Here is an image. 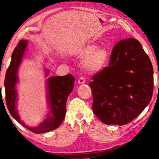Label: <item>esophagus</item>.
Here are the masks:
<instances>
[{"mask_svg": "<svg viewBox=\"0 0 159 159\" xmlns=\"http://www.w3.org/2000/svg\"><path fill=\"white\" fill-rule=\"evenodd\" d=\"M85 80L83 77H80V79L78 80V83H79V84H83V83H85Z\"/></svg>", "mask_w": 159, "mask_h": 159, "instance_id": "esophagus-1", "label": "esophagus"}]
</instances>
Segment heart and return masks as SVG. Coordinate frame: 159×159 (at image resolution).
<instances>
[{
  "label": "heart",
  "mask_w": 159,
  "mask_h": 159,
  "mask_svg": "<svg viewBox=\"0 0 159 159\" xmlns=\"http://www.w3.org/2000/svg\"><path fill=\"white\" fill-rule=\"evenodd\" d=\"M95 43H88L78 50L77 55L85 59L84 66L88 71L98 72L104 69L109 59V53L105 48H98Z\"/></svg>",
  "instance_id": "heart-1"
}]
</instances>
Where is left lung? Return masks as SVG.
<instances>
[{
    "label": "left lung",
    "instance_id": "left-lung-1",
    "mask_svg": "<svg viewBox=\"0 0 159 159\" xmlns=\"http://www.w3.org/2000/svg\"><path fill=\"white\" fill-rule=\"evenodd\" d=\"M154 73L149 57L138 40L115 45L108 67L89 83L93 111L102 123L123 125L143 111L152 98Z\"/></svg>",
    "mask_w": 159,
    "mask_h": 159
}]
</instances>
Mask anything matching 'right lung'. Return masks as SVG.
<instances>
[{
  "instance_id": "obj_1",
  "label": "right lung",
  "mask_w": 159,
  "mask_h": 159,
  "mask_svg": "<svg viewBox=\"0 0 159 159\" xmlns=\"http://www.w3.org/2000/svg\"><path fill=\"white\" fill-rule=\"evenodd\" d=\"M27 44L28 41L21 40L12 54L11 61L5 78V100L10 114L17 122L34 133H44L55 130L62 123L66 115V99L74 87L75 79L71 74L48 78L46 80V98L49 111L47 118L37 126L30 127L26 125L21 120L17 110L18 95L16 85L19 82L18 69ZM49 73V70H45V76Z\"/></svg>"
}]
</instances>
